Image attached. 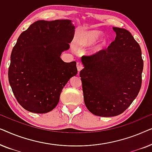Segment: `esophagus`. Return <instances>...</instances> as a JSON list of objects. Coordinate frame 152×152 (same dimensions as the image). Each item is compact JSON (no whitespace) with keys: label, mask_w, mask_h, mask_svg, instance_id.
I'll return each mask as SVG.
<instances>
[{"label":"esophagus","mask_w":152,"mask_h":152,"mask_svg":"<svg viewBox=\"0 0 152 152\" xmlns=\"http://www.w3.org/2000/svg\"><path fill=\"white\" fill-rule=\"evenodd\" d=\"M77 68L78 72H80V70L83 68V64L81 62H77Z\"/></svg>","instance_id":"1"}]
</instances>
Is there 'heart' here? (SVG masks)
<instances>
[{
  "label": "heart",
  "instance_id": "1",
  "mask_svg": "<svg viewBox=\"0 0 152 152\" xmlns=\"http://www.w3.org/2000/svg\"><path fill=\"white\" fill-rule=\"evenodd\" d=\"M102 36V32L99 30H90L80 33L77 37L76 41V45L79 48H86L94 43L97 39ZM107 45V41L102 39L95 47L93 48L92 53H98L102 50Z\"/></svg>",
  "mask_w": 152,
  "mask_h": 152
}]
</instances>
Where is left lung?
<instances>
[{"label":"left lung","mask_w":152,"mask_h":152,"mask_svg":"<svg viewBox=\"0 0 152 152\" xmlns=\"http://www.w3.org/2000/svg\"><path fill=\"white\" fill-rule=\"evenodd\" d=\"M115 41L107 49L83 56L80 76L85 105L95 115L123 113L136 99L142 84L143 60L138 42L128 30L113 28Z\"/></svg>","instance_id":"left-lung-1"}]
</instances>
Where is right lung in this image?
I'll return each instance as SVG.
<instances>
[{
	"instance_id": "add662e5",
	"label": "right lung",
	"mask_w": 152,
	"mask_h": 152,
	"mask_svg": "<svg viewBox=\"0 0 152 152\" xmlns=\"http://www.w3.org/2000/svg\"><path fill=\"white\" fill-rule=\"evenodd\" d=\"M75 26L70 20H37L23 32L12 51L8 79L19 104L45 113L55 109L62 89L77 73L76 61L60 56L69 49Z\"/></svg>"
}]
</instances>
